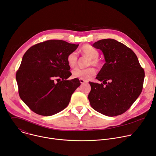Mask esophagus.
<instances>
[{"mask_svg": "<svg viewBox=\"0 0 156 156\" xmlns=\"http://www.w3.org/2000/svg\"><path fill=\"white\" fill-rule=\"evenodd\" d=\"M79 80H80V82L81 83H85V82H87L86 80H83V79H80Z\"/></svg>", "mask_w": 156, "mask_h": 156, "instance_id": "34e87169", "label": "esophagus"}]
</instances>
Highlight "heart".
<instances>
[{"label":"heart","instance_id":"1","mask_svg":"<svg viewBox=\"0 0 156 156\" xmlns=\"http://www.w3.org/2000/svg\"><path fill=\"white\" fill-rule=\"evenodd\" d=\"M80 52L89 58L88 66L93 65L99 67L101 65V61L99 58V52L95 48L89 45H85L82 47ZM67 61L70 67L76 66L78 61V54L76 51L69 53L67 57ZM96 74V70L93 67H89L86 69L76 68L73 70V77L74 78L82 79L83 80H89Z\"/></svg>","mask_w":156,"mask_h":156}]
</instances>
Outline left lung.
Listing matches in <instances>:
<instances>
[{"label": "left lung", "instance_id": "obj_1", "mask_svg": "<svg viewBox=\"0 0 156 156\" xmlns=\"http://www.w3.org/2000/svg\"><path fill=\"white\" fill-rule=\"evenodd\" d=\"M93 47L102 51L105 63L96 77L103 83L89 82L90 104L94 110L107 116L121 115L140 94L144 70L133 50L115 39L100 40Z\"/></svg>", "mask_w": 156, "mask_h": 156}]
</instances>
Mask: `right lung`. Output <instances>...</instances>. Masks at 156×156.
<instances>
[{"mask_svg":"<svg viewBox=\"0 0 156 156\" xmlns=\"http://www.w3.org/2000/svg\"><path fill=\"white\" fill-rule=\"evenodd\" d=\"M79 44L48 40L30 47L23 56L16 73L20 99L39 115L49 116L68 105L72 94L80 85L71 75L68 54Z\"/></svg>","mask_w":156,"mask_h":156,"instance_id":"obj_1","label":"right lung"}]
</instances>
